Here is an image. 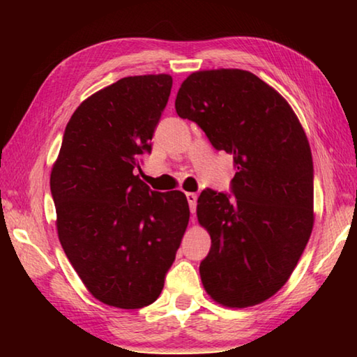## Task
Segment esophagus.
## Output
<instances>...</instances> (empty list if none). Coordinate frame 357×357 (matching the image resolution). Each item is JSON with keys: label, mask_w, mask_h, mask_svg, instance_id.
Segmentation results:
<instances>
[{"label": "esophagus", "mask_w": 357, "mask_h": 357, "mask_svg": "<svg viewBox=\"0 0 357 357\" xmlns=\"http://www.w3.org/2000/svg\"><path fill=\"white\" fill-rule=\"evenodd\" d=\"M185 198H187V202H189V208H190V211L192 213H195V209H197V193H192V192H189V193H185Z\"/></svg>", "instance_id": "obj_1"}]
</instances>
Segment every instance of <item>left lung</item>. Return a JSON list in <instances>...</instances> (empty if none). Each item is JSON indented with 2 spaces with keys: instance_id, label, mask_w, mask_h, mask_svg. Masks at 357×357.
Segmentation results:
<instances>
[{
  "instance_id": "1",
  "label": "left lung",
  "mask_w": 357,
  "mask_h": 357,
  "mask_svg": "<svg viewBox=\"0 0 357 357\" xmlns=\"http://www.w3.org/2000/svg\"><path fill=\"white\" fill-rule=\"evenodd\" d=\"M176 113L200 126L217 151L233 154L231 193L206 189L198 222L211 250L203 287L227 307H250L285 285L313 228V162L305 132L282 96L249 70L193 72Z\"/></svg>"
}]
</instances>
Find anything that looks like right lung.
Returning <instances> with one entry per match:
<instances>
[{
    "label": "right lung",
    "mask_w": 357,
    "mask_h": 357,
    "mask_svg": "<svg viewBox=\"0 0 357 357\" xmlns=\"http://www.w3.org/2000/svg\"><path fill=\"white\" fill-rule=\"evenodd\" d=\"M167 74L121 78L83 100L52 168L58 238L96 299L153 304L189 223L183 192L151 190L135 174L170 98Z\"/></svg>",
    "instance_id": "right-lung-1"
}]
</instances>
